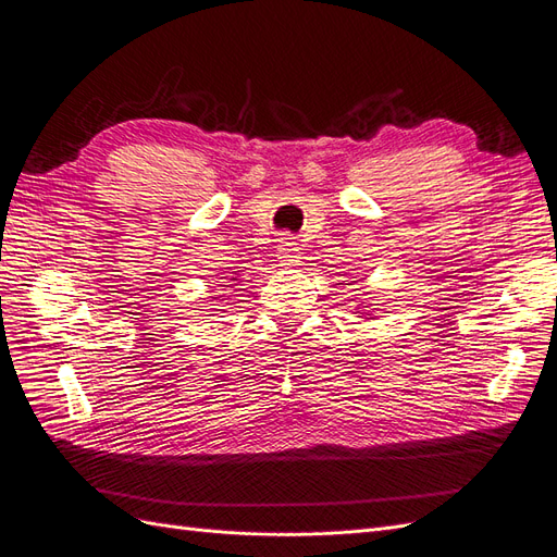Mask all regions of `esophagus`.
I'll return each mask as SVG.
<instances>
[{
    "label": "esophagus",
    "instance_id": "1",
    "mask_svg": "<svg viewBox=\"0 0 557 557\" xmlns=\"http://www.w3.org/2000/svg\"><path fill=\"white\" fill-rule=\"evenodd\" d=\"M277 259L284 263V265H292L300 259V249H298V243L294 240L292 235H282L280 237V245H277Z\"/></svg>",
    "mask_w": 557,
    "mask_h": 557
}]
</instances>
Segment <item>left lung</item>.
Masks as SVG:
<instances>
[{
	"instance_id": "8db88e82",
	"label": "left lung",
	"mask_w": 557,
	"mask_h": 557,
	"mask_svg": "<svg viewBox=\"0 0 557 557\" xmlns=\"http://www.w3.org/2000/svg\"><path fill=\"white\" fill-rule=\"evenodd\" d=\"M363 308H367V306H363ZM361 317H367V320H373V317H371V314H363V312H361Z\"/></svg>"
}]
</instances>
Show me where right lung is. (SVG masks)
Returning <instances> with one entry per match:
<instances>
[{
	"label": "right lung",
	"mask_w": 557,
	"mask_h": 557,
	"mask_svg": "<svg viewBox=\"0 0 557 557\" xmlns=\"http://www.w3.org/2000/svg\"><path fill=\"white\" fill-rule=\"evenodd\" d=\"M212 298H214V296H212Z\"/></svg>",
	"instance_id": "obj_1"
}]
</instances>
